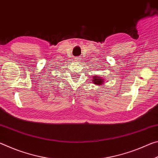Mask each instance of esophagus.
<instances>
[{
  "label": "esophagus",
  "mask_w": 158,
  "mask_h": 158,
  "mask_svg": "<svg viewBox=\"0 0 158 158\" xmlns=\"http://www.w3.org/2000/svg\"><path fill=\"white\" fill-rule=\"evenodd\" d=\"M75 59H76V60H79V58L78 57H77V58H75Z\"/></svg>",
  "instance_id": "esophagus-1"
}]
</instances>
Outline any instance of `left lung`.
Wrapping results in <instances>:
<instances>
[{
    "mask_svg": "<svg viewBox=\"0 0 158 158\" xmlns=\"http://www.w3.org/2000/svg\"><path fill=\"white\" fill-rule=\"evenodd\" d=\"M92 81H93V83H94L95 84L100 85L103 83L104 79H102V78H101V77H100L94 76L93 77V79H92Z\"/></svg>",
    "mask_w": 158,
    "mask_h": 158,
    "instance_id": "left-lung-1",
    "label": "left lung"
}]
</instances>
